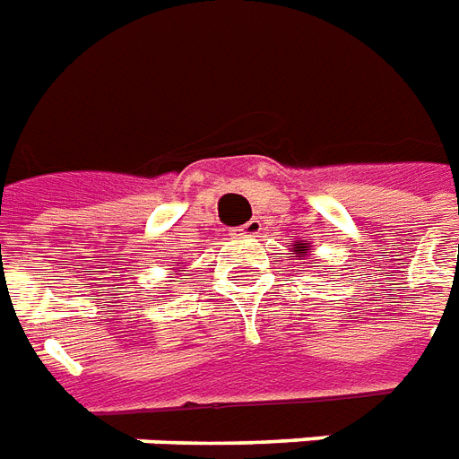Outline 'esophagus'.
Masks as SVG:
<instances>
[{
    "label": "esophagus",
    "instance_id": "obj_1",
    "mask_svg": "<svg viewBox=\"0 0 459 459\" xmlns=\"http://www.w3.org/2000/svg\"><path fill=\"white\" fill-rule=\"evenodd\" d=\"M261 230H264V227H261V220H256V217H254V220H249V222H247V225L244 227H239V237H258V234H261Z\"/></svg>",
    "mask_w": 459,
    "mask_h": 459
}]
</instances>
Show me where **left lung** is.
<instances>
[{
  "mask_svg": "<svg viewBox=\"0 0 459 459\" xmlns=\"http://www.w3.org/2000/svg\"><path fill=\"white\" fill-rule=\"evenodd\" d=\"M292 254H295V258L312 256V244H309V242H295V244H292Z\"/></svg>",
  "mask_w": 459,
  "mask_h": 459,
  "instance_id": "1",
  "label": "left lung"
}]
</instances>
